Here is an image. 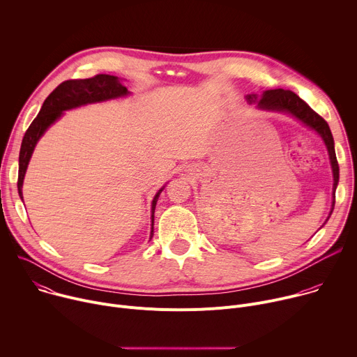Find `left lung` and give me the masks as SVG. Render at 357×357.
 Masks as SVG:
<instances>
[{
	"label": "left lung",
	"instance_id": "8db88e82",
	"mask_svg": "<svg viewBox=\"0 0 357 357\" xmlns=\"http://www.w3.org/2000/svg\"><path fill=\"white\" fill-rule=\"evenodd\" d=\"M245 100L248 101V103H257V109H260V110L284 113V114H288V116L296 119L299 123H302L303 126H307L312 131H315L325 142L328 154H329V160H331L332 174H333V188H332L333 200H332V208H331L329 216L325 220V223H326L333 212V208H335V193H336V188H337V182H339V165H337V160H336V154H335V141H333V137H332L328 123L291 90H284V89L266 90L261 94H247Z\"/></svg>",
	"mask_w": 357,
	"mask_h": 357
}]
</instances>
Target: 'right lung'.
<instances>
[{"label":"right lung","mask_w":357,"mask_h":357,"mask_svg":"<svg viewBox=\"0 0 357 357\" xmlns=\"http://www.w3.org/2000/svg\"><path fill=\"white\" fill-rule=\"evenodd\" d=\"M131 94L128 89L123 84V80L117 76L110 75H97L90 79H79V80H66L61 83L52 93L47 96L43 101L42 109L36 119L31 123L26 130L21 151H20V169H18V193L24 202L22 196V185L24 178L28 169V164L33 154V149L40 139V137L46 132V130L55 124L68 110H73L82 106L103 103V101L116 100L120 97H126ZM164 185L152 199L151 205V234L149 238L154 236V213L158 197L161 192L165 189Z\"/></svg>","instance_id":"right-lung-1"}]
</instances>
